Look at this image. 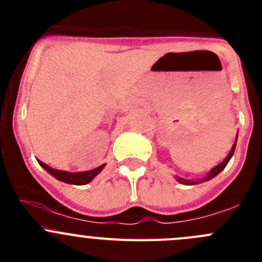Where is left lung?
Here are the masks:
<instances>
[{"label": "left lung", "mask_w": 262, "mask_h": 262, "mask_svg": "<svg viewBox=\"0 0 262 262\" xmlns=\"http://www.w3.org/2000/svg\"><path fill=\"white\" fill-rule=\"evenodd\" d=\"M237 138H238V134H237V137H236V142H234V144H233V146H232V149H231V152H229V153H228V156H227V157L224 158V161H223V162H221V163H219V165H216L215 167L212 168V170H210V172L208 173V175L205 176L204 179H202V180H200V182L208 181V180H210V179L215 178V176L218 175L219 172H222V171L224 170V167H226V166H227V163L229 162V160H231V158H232V156H233V153H234V149H236ZM176 179H178V181L180 182V184H184V185H196V184H199V181L186 180V179L179 178V176H176Z\"/></svg>", "instance_id": "obj_1"}]
</instances>
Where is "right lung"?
<instances>
[{"label": "right lung", "instance_id": "add662e5", "mask_svg": "<svg viewBox=\"0 0 262 262\" xmlns=\"http://www.w3.org/2000/svg\"><path fill=\"white\" fill-rule=\"evenodd\" d=\"M38 162H39V165L44 168V170L48 171L53 178H55L57 180H59V181L67 182V184H72V185L89 184V182L91 181L94 178H96V176L101 172L102 168L106 166L104 163V165L99 166V167L94 168V170L83 171V172H67V171H60V170H55V168L49 167L48 165H46V163L41 162V161H38Z\"/></svg>", "mask_w": 262, "mask_h": 262}]
</instances>
